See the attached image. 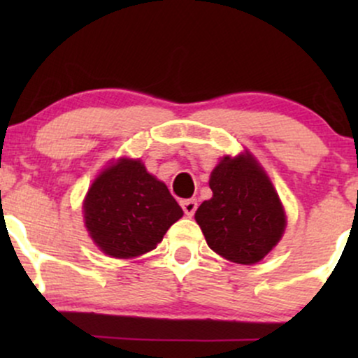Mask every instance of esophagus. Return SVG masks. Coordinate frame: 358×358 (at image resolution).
I'll list each match as a JSON object with an SVG mask.
<instances>
[{"label":"esophagus","instance_id":"34e87169","mask_svg":"<svg viewBox=\"0 0 358 358\" xmlns=\"http://www.w3.org/2000/svg\"><path fill=\"white\" fill-rule=\"evenodd\" d=\"M196 207H199V203H196L195 199H188V200H182V208L183 212L187 213L188 217H192L193 213H195Z\"/></svg>","mask_w":358,"mask_h":358}]
</instances>
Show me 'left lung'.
<instances>
[{
    "label": "left lung",
    "mask_w": 358,
    "mask_h": 358,
    "mask_svg": "<svg viewBox=\"0 0 358 358\" xmlns=\"http://www.w3.org/2000/svg\"><path fill=\"white\" fill-rule=\"evenodd\" d=\"M213 195L195 220L213 252L237 264H256L276 248L286 213L269 176L249 151L224 156L210 175Z\"/></svg>",
    "instance_id": "left-lung-1"
}]
</instances>
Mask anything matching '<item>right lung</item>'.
Instances as JSON below:
<instances>
[{"label":"right lung","instance_id":"right-lung-1","mask_svg":"<svg viewBox=\"0 0 358 358\" xmlns=\"http://www.w3.org/2000/svg\"><path fill=\"white\" fill-rule=\"evenodd\" d=\"M182 215L166 185L148 173L141 159L119 158L94 180L84 200L89 236L116 259L153 250Z\"/></svg>","mask_w":358,"mask_h":358}]
</instances>
